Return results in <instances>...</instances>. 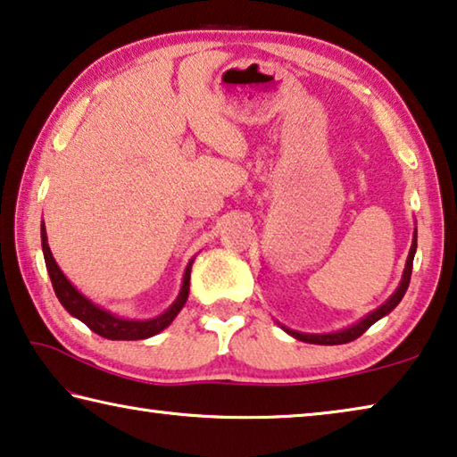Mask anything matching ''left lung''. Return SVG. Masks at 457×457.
Returning <instances> with one entry per match:
<instances>
[{
	"instance_id": "left-lung-1",
	"label": "left lung",
	"mask_w": 457,
	"mask_h": 457,
	"mask_svg": "<svg viewBox=\"0 0 457 457\" xmlns=\"http://www.w3.org/2000/svg\"><path fill=\"white\" fill-rule=\"evenodd\" d=\"M415 251H417V230H415V237H412V245H411V251H409V257H406V265H404V273H403V279H400V284L396 287V292L392 294V296L384 302L380 308H376L374 312H370L366 319H361L360 322H355V325H351L347 328H343V331H335V333H322V335H312V333H298V331H292V328H287L282 325L284 331L287 335H292L294 339L298 341H304V343H314V345H343V343H349L357 339V337H361L363 333L368 331V328L374 325L376 320H380L386 314L395 311L398 306V302L403 300L406 287L411 284V273H412V259H415Z\"/></svg>"
}]
</instances>
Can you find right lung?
Returning a JSON list of instances; mask_svg holds the SVG:
<instances>
[{
  "label": "right lung",
  "mask_w": 457,
  "mask_h": 457,
  "mask_svg": "<svg viewBox=\"0 0 457 457\" xmlns=\"http://www.w3.org/2000/svg\"><path fill=\"white\" fill-rule=\"evenodd\" d=\"M40 238H42V253H45V263H46L48 276H51L54 294H57L59 302L65 306V311L71 314V317L79 319L81 322H86L91 331L104 337V339L137 341V339H146V337L157 335L163 331L165 327L171 325L173 319L178 317V312L186 304L187 294H189V271H192L194 259L187 263L186 273H184V282H181V290L173 304L155 319L132 320V319H120V317H116V314L104 311V308H100L91 300H87L71 282H69V279L65 278V273L59 270L57 262H54L51 247H48L45 224H42Z\"/></svg>",
  "instance_id": "add662e5"
}]
</instances>
